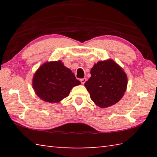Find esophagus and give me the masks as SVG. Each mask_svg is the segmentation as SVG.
Segmentation results:
<instances>
[{
	"mask_svg": "<svg viewBox=\"0 0 157 157\" xmlns=\"http://www.w3.org/2000/svg\"><path fill=\"white\" fill-rule=\"evenodd\" d=\"M86 78H85L80 79V82H81V83H82V84H84L85 83V82H86Z\"/></svg>",
	"mask_w": 157,
	"mask_h": 157,
	"instance_id": "1",
	"label": "esophagus"
}]
</instances>
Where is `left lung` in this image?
Listing matches in <instances>:
<instances>
[{"label": "left lung", "instance_id": "8db88e82", "mask_svg": "<svg viewBox=\"0 0 157 157\" xmlns=\"http://www.w3.org/2000/svg\"><path fill=\"white\" fill-rule=\"evenodd\" d=\"M84 86L91 99L101 108L116 104L123 96L127 85L126 73L113 60L98 62L91 70Z\"/></svg>", "mask_w": 157, "mask_h": 157}]
</instances>
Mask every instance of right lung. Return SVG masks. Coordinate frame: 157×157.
<instances>
[{"mask_svg": "<svg viewBox=\"0 0 157 157\" xmlns=\"http://www.w3.org/2000/svg\"><path fill=\"white\" fill-rule=\"evenodd\" d=\"M79 84L80 82L61 61L45 63L36 71L33 81L36 94L49 102H59Z\"/></svg>", "mask_w": 157, "mask_h": 157, "instance_id": "1", "label": "right lung"}]
</instances>
